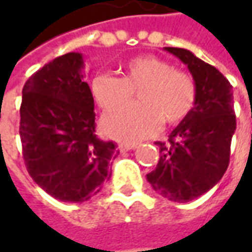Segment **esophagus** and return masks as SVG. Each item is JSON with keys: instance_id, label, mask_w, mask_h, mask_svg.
Wrapping results in <instances>:
<instances>
[{"instance_id": "obj_1", "label": "esophagus", "mask_w": 252, "mask_h": 252, "mask_svg": "<svg viewBox=\"0 0 252 252\" xmlns=\"http://www.w3.org/2000/svg\"><path fill=\"white\" fill-rule=\"evenodd\" d=\"M134 149H136V144H130V143H121V144H119V150H121L122 153L134 150Z\"/></svg>"}]
</instances>
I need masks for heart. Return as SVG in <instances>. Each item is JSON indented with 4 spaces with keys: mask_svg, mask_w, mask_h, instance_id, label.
Wrapping results in <instances>:
<instances>
[{
    "mask_svg": "<svg viewBox=\"0 0 252 252\" xmlns=\"http://www.w3.org/2000/svg\"><path fill=\"white\" fill-rule=\"evenodd\" d=\"M122 77L98 74L91 83L95 101L112 111L130 100L139 91L141 102L106 115L102 122L105 133L123 141H140L165 125H177L192 112L198 90L185 71L156 56H140L122 64Z\"/></svg>",
    "mask_w": 252,
    "mask_h": 252,
    "instance_id": "heart-1",
    "label": "heart"
}]
</instances>
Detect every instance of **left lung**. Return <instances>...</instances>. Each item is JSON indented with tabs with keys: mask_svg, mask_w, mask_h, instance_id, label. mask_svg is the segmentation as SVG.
<instances>
[{
	"mask_svg": "<svg viewBox=\"0 0 252 252\" xmlns=\"http://www.w3.org/2000/svg\"><path fill=\"white\" fill-rule=\"evenodd\" d=\"M164 49L188 65L198 96L192 112L169 133L168 143H156L160 161L147 181L162 198L182 203L206 193L227 169L236 131L233 87L216 67L192 52Z\"/></svg>",
	"mask_w": 252,
	"mask_h": 252,
	"instance_id": "obj_1",
	"label": "left lung"
}]
</instances>
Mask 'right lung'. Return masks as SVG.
<instances>
[{
  "instance_id": "right-lung-1",
  "label": "right lung",
  "mask_w": 252,
  "mask_h": 252,
  "mask_svg": "<svg viewBox=\"0 0 252 252\" xmlns=\"http://www.w3.org/2000/svg\"><path fill=\"white\" fill-rule=\"evenodd\" d=\"M81 53L60 56L29 77L22 90L19 136L33 181L62 202H85L111 178L116 143L95 134L94 96Z\"/></svg>"
}]
</instances>
